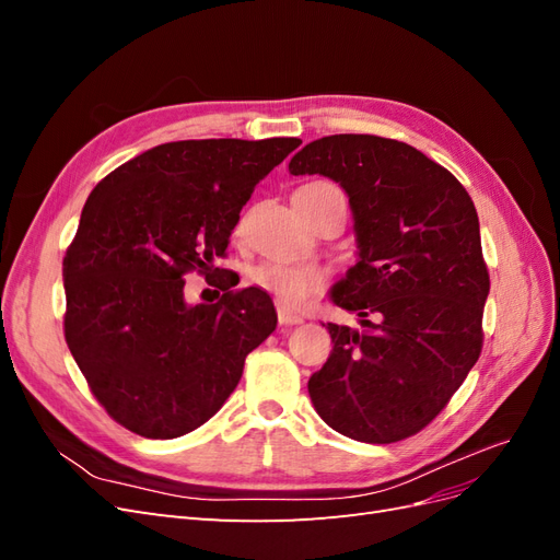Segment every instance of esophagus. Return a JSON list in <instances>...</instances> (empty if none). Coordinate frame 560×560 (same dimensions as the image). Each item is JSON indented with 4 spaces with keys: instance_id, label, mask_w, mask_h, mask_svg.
Here are the masks:
<instances>
[{
    "instance_id": "obj_1",
    "label": "esophagus",
    "mask_w": 560,
    "mask_h": 560,
    "mask_svg": "<svg viewBox=\"0 0 560 560\" xmlns=\"http://www.w3.org/2000/svg\"><path fill=\"white\" fill-rule=\"evenodd\" d=\"M278 322L282 327H294V325H301L303 317L292 313V311H287L284 306H278Z\"/></svg>"
}]
</instances>
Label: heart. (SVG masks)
<instances>
[{
    "instance_id": "1",
    "label": "heart",
    "mask_w": 560,
    "mask_h": 560,
    "mask_svg": "<svg viewBox=\"0 0 560 560\" xmlns=\"http://www.w3.org/2000/svg\"><path fill=\"white\" fill-rule=\"evenodd\" d=\"M252 284L268 292L287 311H299L329 284V273L315 264L264 261L249 270Z\"/></svg>"
}]
</instances>
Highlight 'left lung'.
Wrapping results in <instances>:
<instances>
[{
    "mask_svg": "<svg viewBox=\"0 0 560 560\" xmlns=\"http://www.w3.org/2000/svg\"><path fill=\"white\" fill-rule=\"evenodd\" d=\"M290 173L343 186L360 257L331 301L362 329L327 325L334 348L308 381L315 411L354 442H401L430 425L481 354L490 280L477 208L446 167L376 135L315 140Z\"/></svg>",
    "mask_w": 560,
    "mask_h": 560,
    "instance_id": "8db88e82",
    "label": "left lung"
}]
</instances>
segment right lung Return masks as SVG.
<instances>
[{
	"mask_svg": "<svg viewBox=\"0 0 560 560\" xmlns=\"http://www.w3.org/2000/svg\"><path fill=\"white\" fill-rule=\"evenodd\" d=\"M299 144L167 142L91 191L62 259L65 341L126 430L175 439L200 428L238 385L247 354L276 331L273 301L259 287L189 306L184 276H210L254 186Z\"/></svg>",
	"mask_w": 560,
	"mask_h": 560,
	"instance_id": "obj_1",
	"label": "right lung"
}]
</instances>
